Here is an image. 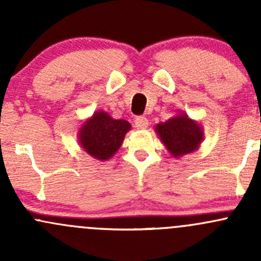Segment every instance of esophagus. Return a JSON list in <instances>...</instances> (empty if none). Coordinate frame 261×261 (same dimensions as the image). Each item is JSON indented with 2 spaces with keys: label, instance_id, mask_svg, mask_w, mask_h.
<instances>
[{
  "label": "esophagus",
  "instance_id": "1",
  "mask_svg": "<svg viewBox=\"0 0 261 261\" xmlns=\"http://www.w3.org/2000/svg\"><path fill=\"white\" fill-rule=\"evenodd\" d=\"M147 125H149V120L145 117V116H138V117L135 118V127L136 128H140V130H143V128H146Z\"/></svg>",
  "mask_w": 261,
  "mask_h": 261
}]
</instances>
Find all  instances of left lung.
<instances>
[{
    "label": "left lung",
    "instance_id": "obj_1",
    "mask_svg": "<svg viewBox=\"0 0 261 261\" xmlns=\"http://www.w3.org/2000/svg\"><path fill=\"white\" fill-rule=\"evenodd\" d=\"M155 131L168 151L174 158L196 151L203 140V130L199 123L191 120L186 114L174 116L165 122L158 123Z\"/></svg>",
    "mask_w": 261,
    "mask_h": 261
}]
</instances>
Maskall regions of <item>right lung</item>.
Here are the masks:
<instances>
[{"mask_svg":"<svg viewBox=\"0 0 261 261\" xmlns=\"http://www.w3.org/2000/svg\"><path fill=\"white\" fill-rule=\"evenodd\" d=\"M131 125L126 120H115L105 111L94 112L78 131V141L84 151L98 160H109L116 154Z\"/></svg>","mask_w":261,"mask_h":261,"instance_id":"right-lung-1","label":"right lung"}]
</instances>
